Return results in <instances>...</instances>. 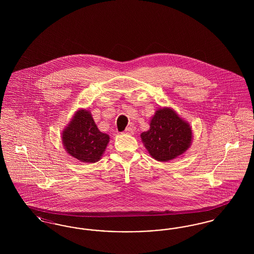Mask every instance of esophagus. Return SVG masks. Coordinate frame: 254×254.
<instances>
[{
    "label": "esophagus",
    "mask_w": 254,
    "mask_h": 254,
    "mask_svg": "<svg viewBox=\"0 0 254 254\" xmlns=\"http://www.w3.org/2000/svg\"><path fill=\"white\" fill-rule=\"evenodd\" d=\"M124 133H126V134H128V135H132L133 133V128L132 127H127L126 129H125V131Z\"/></svg>",
    "instance_id": "1"
}]
</instances>
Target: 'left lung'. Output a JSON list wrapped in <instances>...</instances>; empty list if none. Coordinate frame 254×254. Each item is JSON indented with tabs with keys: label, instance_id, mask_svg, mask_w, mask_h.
I'll return each instance as SVG.
<instances>
[{
	"label": "left lung",
	"instance_id": "8db88e82",
	"mask_svg": "<svg viewBox=\"0 0 254 254\" xmlns=\"http://www.w3.org/2000/svg\"><path fill=\"white\" fill-rule=\"evenodd\" d=\"M149 127L141 139L150 156L159 162L179 157L192 143L190 125L168 107L156 110Z\"/></svg>",
	"mask_w": 254,
	"mask_h": 254
}]
</instances>
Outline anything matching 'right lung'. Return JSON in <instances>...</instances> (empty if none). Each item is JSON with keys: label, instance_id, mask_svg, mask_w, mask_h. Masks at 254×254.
I'll return each mask as SVG.
<instances>
[{"label": "right lung", "instance_id": "1", "mask_svg": "<svg viewBox=\"0 0 254 254\" xmlns=\"http://www.w3.org/2000/svg\"><path fill=\"white\" fill-rule=\"evenodd\" d=\"M62 142L65 151L84 163H96L106 151L109 135L101 132L91 112L78 109L62 132Z\"/></svg>", "mask_w": 254, "mask_h": 254}]
</instances>
